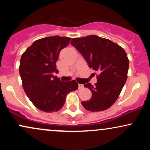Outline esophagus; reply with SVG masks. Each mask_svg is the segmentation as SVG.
<instances>
[{
	"instance_id": "obj_1",
	"label": "esophagus",
	"mask_w": 150,
	"mask_h": 150,
	"mask_svg": "<svg viewBox=\"0 0 150 150\" xmlns=\"http://www.w3.org/2000/svg\"><path fill=\"white\" fill-rule=\"evenodd\" d=\"M84 87L83 85H81V84H78V88L79 89H82Z\"/></svg>"
}]
</instances>
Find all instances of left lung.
<instances>
[{
  "mask_svg": "<svg viewBox=\"0 0 150 150\" xmlns=\"http://www.w3.org/2000/svg\"><path fill=\"white\" fill-rule=\"evenodd\" d=\"M70 44L85 58L89 68L99 73L95 85H84L92 95L89 100L82 101V105L92 112L110 108L119 97L128 77L129 60L125 50L96 35L74 38Z\"/></svg>",
  "mask_w": 150,
  "mask_h": 150,
  "instance_id": "8db88e82",
  "label": "left lung"
}]
</instances>
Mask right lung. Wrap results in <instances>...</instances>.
I'll list each match as a JSON object with an SVG mask.
<instances>
[{"label":"right lung","mask_w":150,"mask_h":150,"mask_svg":"<svg viewBox=\"0 0 150 150\" xmlns=\"http://www.w3.org/2000/svg\"><path fill=\"white\" fill-rule=\"evenodd\" d=\"M71 38L53 36L35 41L22 55L20 75L22 87L30 100L45 112L59 111L68 93L78 89L75 80L61 82L53 75L58 73L56 62L60 51Z\"/></svg>","instance_id":"right-lung-1"}]
</instances>
